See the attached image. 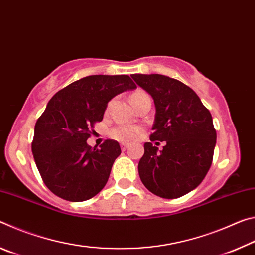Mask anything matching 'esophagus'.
Instances as JSON below:
<instances>
[{
    "instance_id": "esophagus-1",
    "label": "esophagus",
    "mask_w": 255,
    "mask_h": 255,
    "mask_svg": "<svg viewBox=\"0 0 255 255\" xmlns=\"http://www.w3.org/2000/svg\"><path fill=\"white\" fill-rule=\"evenodd\" d=\"M120 147H122L123 150H126V149L129 147V144H127V143H122V144H120Z\"/></svg>"
}]
</instances>
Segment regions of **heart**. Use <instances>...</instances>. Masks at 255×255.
I'll return each mask as SVG.
<instances>
[{
    "instance_id": "obj_1",
    "label": "heart",
    "mask_w": 255,
    "mask_h": 255,
    "mask_svg": "<svg viewBox=\"0 0 255 255\" xmlns=\"http://www.w3.org/2000/svg\"><path fill=\"white\" fill-rule=\"evenodd\" d=\"M145 94L141 91H137L135 93L131 94L130 97V101H133L135 99L138 97L143 96ZM139 133V128L137 127H122V128H117L112 131V136H114L116 139L119 140H129V139H135V138L138 136Z\"/></svg>"
}]
</instances>
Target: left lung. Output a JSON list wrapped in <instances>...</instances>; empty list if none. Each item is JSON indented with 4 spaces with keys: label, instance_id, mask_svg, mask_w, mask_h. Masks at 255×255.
<instances>
[{
    "label": "left lung",
    "instance_id": "8db88e82",
    "mask_svg": "<svg viewBox=\"0 0 255 255\" xmlns=\"http://www.w3.org/2000/svg\"><path fill=\"white\" fill-rule=\"evenodd\" d=\"M138 86L153 98L155 119L150 140L138 163L141 182L150 192L174 199L192 191L209 171L216 130L209 110L189 86L161 74H132Z\"/></svg>",
    "mask_w": 255,
    "mask_h": 255
}]
</instances>
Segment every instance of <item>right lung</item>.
<instances>
[{"mask_svg": "<svg viewBox=\"0 0 255 255\" xmlns=\"http://www.w3.org/2000/svg\"><path fill=\"white\" fill-rule=\"evenodd\" d=\"M137 86L128 75H91L73 82L47 103L34 126L32 154L51 192L68 201L98 195L109 179L122 149L107 139L100 148L88 145L91 128L101 122L108 102Z\"/></svg>", "mask_w": 255, "mask_h": 255, "instance_id": "add662e5", "label": "right lung"}]
</instances>
